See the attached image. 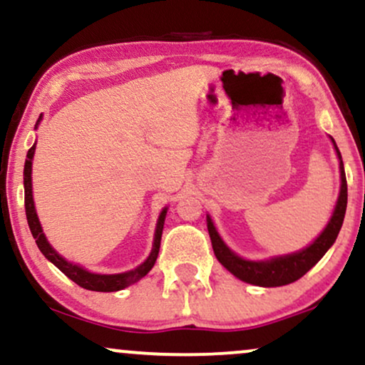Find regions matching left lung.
Instances as JSON below:
<instances>
[{
  "label": "left lung",
  "mask_w": 365,
  "mask_h": 365,
  "mask_svg": "<svg viewBox=\"0 0 365 365\" xmlns=\"http://www.w3.org/2000/svg\"><path fill=\"white\" fill-rule=\"evenodd\" d=\"M333 140V139H331ZM335 144V140H333ZM336 155L340 158V173H341V188L340 197H338L335 212L324 227V231L318 236L311 247H308L302 252L285 255V257L272 258L269 262H248L235 255L230 248L222 243L219 238L216 227H214L212 221L207 217V230L210 241H212V250L216 253V258L225 265L227 270L231 272L235 277H238L243 282L262 285V287H279V285H287L291 282H296L301 279L306 272L313 269V267L322 260V257L328 252V248L335 243L340 227L344 225L345 210H346V178L344 171V161H341V155L338 151L336 144Z\"/></svg>",
  "instance_id": "left-lung-1"
}]
</instances>
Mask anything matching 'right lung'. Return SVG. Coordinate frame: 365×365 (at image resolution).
<instances>
[{
	"label": "right lung",
	"instance_id": "obj_1",
	"mask_svg": "<svg viewBox=\"0 0 365 365\" xmlns=\"http://www.w3.org/2000/svg\"><path fill=\"white\" fill-rule=\"evenodd\" d=\"M41 120V118H38ZM37 120V124H38ZM37 127V125H35ZM35 153V144L29 149L27 153V160H25V170H24V185H25V214H27V221H29V227L32 231V236L37 243L38 250H41L43 257L47 260H51L54 265L63 272L64 275H68L73 282H76L80 287L88 289V291H96V292H113V291H120V289L129 287L130 284L138 282L139 279H143L144 275L148 274L149 270L153 269L155 265L156 258H158V252H160V243H161V235H163V225H165V216H166V209L160 214V219H158V226H156V235H155V245H153V252L148 257V260L139 265L138 269L125 272V274H117V275H98V274H91L81 267L73 265V263L66 262L61 255H57L49 243H47L46 236H43L41 222H38L37 212H35L34 207V199H32V158Z\"/></svg>",
	"mask_w": 365,
	"mask_h": 365
}]
</instances>
